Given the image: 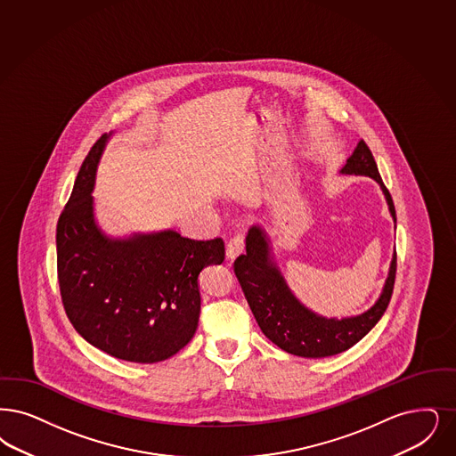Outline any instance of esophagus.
Masks as SVG:
<instances>
[{
  "label": "esophagus",
  "mask_w": 456,
  "mask_h": 456,
  "mask_svg": "<svg viewBox=\"0 0 456 456\" xmlns=\"http://www.w3.org/2000/svg\"><path fill=\"white\" fill-rule=\"evenodd\" d=\"M244 251V236L237 234L227 242V259L234 261L237 256Z\"/></svg>",
  "instance_id": "obj_1"
}]
</instances>
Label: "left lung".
Masks as SVG:
<instances>
[{"label":"left lung","instance_id":"obj_1","mask_svg":"<svg viewBox=\"0 0 456 456\" xmlns=\"http://www.w3.org/2000/svg\"><path fill=\"white\" fill-rule=\"evenodd\" d=\"M339 175L368 176L380 184L388 212L397 227L395 207L385 188L371 151L363 141L354 147ZM397 255L394 253L382 293L368 310L349 317H324L304 305L290 290L274 261L273 246L263 225L256 224L246 237V255L234 263V273L263 334L283 351L302 358H326L354 346L377 326L394 292Z\"/></svg>","mask_w":456,"mask_h":456}]
</instances>
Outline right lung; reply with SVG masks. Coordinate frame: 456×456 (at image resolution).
<instances>
[{"instance_id": "1", "label": "right lung", "mask_w": 456, "mask_h": 456, "mask_svg": "<svg viewBox=\"0 0 456 456\" xmlns=\"http://www.w3.org/2000/svg\"><path fill=\"white\" fill-rule=\"evenodd\" d=\"M111 135H102L81 164L57 222L61 297L90 345L118 360L158 363L195 336L199 276L224 261V240H193L173 229L109 236L94 217L92 193Z\"/></svg>"}]
</instances>
